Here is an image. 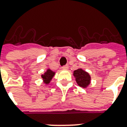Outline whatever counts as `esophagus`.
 I'll use <instances>...</instances> for the list:
<instances>
[{
  "label": "esophagus",
  "mask_w": 127,
  "mask_h": 127,
  "mask_svg": "<svg viewBox=\"0 0 127 127\" xmlns=\"http://www.w3.org/2000/svg\"><path fill=\"white\" fill-rule=\"evenodd\" d=\"M62 69H63V70H67V69H69V66L68 65H65V66H63L62 67Z\"/></svg>",
  "instance_id": "34e87169"
}]
</instances>
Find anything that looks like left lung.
<instances>
[{"label":"left lung","mask_w":127,"mask_h":127,"mask_svg":"<svg viewBox=\"0 0 127 127\" xmlns=\"http://www.w3.org/2000/svg\"><path fill=\"white\" fill-rule=\"evenodd\" d=\"M75 81L80 87L86 88L91 84V75L82 69H78L73 71Z\"/></svg>","instance_id":"left-lung-1"}]
</instances>
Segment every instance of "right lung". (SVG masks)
I'll list each match as a JSON object with an SVG mask.
<instances>
[{
  "mask_svg": "<svg viewBox=\"0 0 127 127\" xmlns=\"http://www.w3.org/2000/svg\"><path fill=\"white\" fill-rule=\"evenodd\" d=\"M54 75H55V72L52 71L50 69H47V71L45 72L43 74L41 75V77L42 79H43V82H44L45 84H50V81L52 80L53 77L54 76Z\"/></svg>",
  "mask_w": 127,
  "mask_h": 127,
  "instance_id": "right-lung-1",
  "label": "right lung"
}]
</instances>
